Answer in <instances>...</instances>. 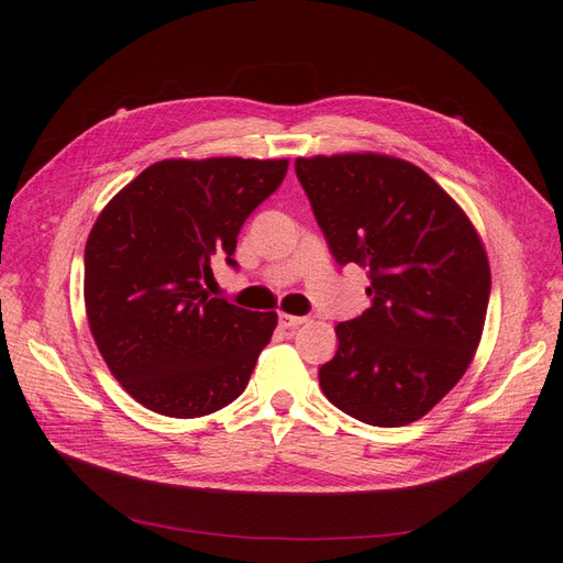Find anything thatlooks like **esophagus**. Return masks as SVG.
Instances as JSON below:
<instances>
[{
  "instance_id": "obj_1",
  "label": "esophagus",
  "mask_w": 563,
  "mask_h": 563,
  "mask_svg": "<svg viewBox=\"0 0 563 563\" xmlns=\"http://www.w3.org/2000/svg\"><path fill=\"white\" fill-rule=\"evenodd\" d=\"M307 321V317H292V313H280L278 323L283 329H297V325H302Z\"/></svg>"
}]
</instances>
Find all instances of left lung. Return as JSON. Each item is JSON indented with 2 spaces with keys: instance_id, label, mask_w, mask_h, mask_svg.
<instances>
[{
  "instance_id": "left-lung-1",
  "label": "left lung",
  "mask_w": 563,
  "mask_h": 563,
  "mask_svg": "<svg viewBox=\"0 0 563 563\" xmlns=\"http://www.w3.org/2000/svg\"><path fill=\"white\" fill-rule=\"evenodd\" d=\"M295 173L333 258L369 276V309L335 325L323 396L364 424L420 420L485 329L492 273L473 222L424 169L388 155L297 158Z\"/></svg>"
}]
</instances>
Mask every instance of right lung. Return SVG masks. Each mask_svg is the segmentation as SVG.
Wrapping results in <instances>:
<instances>
[{
  "label": "right lung",
  "instance_id": "add662e5",
  "mask_svg": "<svg viewBox=\"0 0 563 563\" xmlns=\"http://www.w3.org/2000/svg\"><path fill=\"white\" fill-rule=\"evenodd\" d=\"M287 161H161L102 208L86 242L90 333L126 394L165 417H203L250 384L276 311L211 297L213 256L280 187Z\"/></svg>",
  "mask_w": 563,
  "mask_h": 563
}]
</instances>
